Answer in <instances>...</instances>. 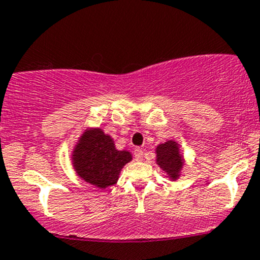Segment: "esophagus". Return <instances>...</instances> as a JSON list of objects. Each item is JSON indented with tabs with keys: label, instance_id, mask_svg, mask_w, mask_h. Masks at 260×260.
I'll return each instance as SVG.
<instances>
[{
	"label": "esophagus",
	"instance_id": "1",
	"mask_svg": "<svg viewBox=\"0 0 260 260\" xmlns=\"http://www.w3.org/2000/svg\"><path fill=\"white\" fill-rule=\"evenodd\" d=\"M134 155H135L136 160H142V158H143L142 149L141 148H135V151H134Z\"/></svg>",
	"mask_w": 260,
	"mask_h": 260
}]
</instances>
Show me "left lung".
Wrapping results in <instances>:
<instances>
[{
	"instance_id": "8db88e82",
	"label": "left lung",
	"mask_w": 260,
	"mask_h": 260,
	"mask_svg": "<svg viewBox=\"0 0 260 260\" xmlns=\"http://www.w3.org/2000/svg\"><path fill=\"white\" fill-rule=\"evenodd\" d=\"M179 148V143L173 140L160 143L155 148V153H157L155 161L173 181L180 178V172L184 167V158L180 153Z\"/></svg>"
}]
</instances>
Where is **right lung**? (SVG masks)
Returning <instances> with one entry per match:
<instances>
[{
  "label": "right lung",
  "mask_w": 260,
  "mask_h": 260,
  "mask_svg": "<svg viewBox=\"0 0 260 260\" xmlns=\"http://www.w3.org/2000/svg\"><path fill=\"white\" fill-rule=\"evenodd\" d=\"M131 159L130 152L118 151L112 137L100 127L85 131L72 154L76 174L99 188L117 184L121 169Z\"/></svg>",
  "instance_id": "add662e5"
}]
</instances>
